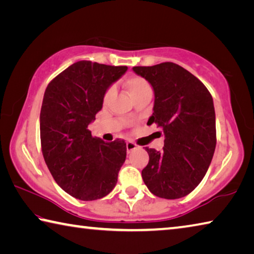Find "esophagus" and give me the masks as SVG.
<instances>
[{
    "label": "esophagus",
    "instance_id": "esophagus-1",
    "mask_svg": "<svg viewBox=\"0 0 254 254\" xmlns=\"http://www.w3.org/2000/svg\"><path fill=\"white\" fill-rule=\"evenodd\" d=\"M136 148H137V145H136L135 143L131 142V141H127V152H131V151H133V150H135Z\"/></svg>",
    "mask_w": 254,
    "mask_h": 254
}]
</instances>
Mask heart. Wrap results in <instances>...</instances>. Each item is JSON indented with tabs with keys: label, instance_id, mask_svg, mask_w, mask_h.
I'll return each instance as SVG.
<instances>
[{
	"label": "heart",
	"instance_id": "b5f03b06",
	"mask_svg": "<svg viewBox=\"0 0 254 254\" xmlns=\"http://www.w3.org/2000/svg\"><path fill=\"white\" fill-rule=\"evenodd\" d=\"M127 87L128 89V93H130V95L132 97H134L135 95H137V94L142 93L144 91H148V89H151V87H150V85L147 80L141 78V77H137V76L130 77V78L127 80ZM114 92H115L114 86H112V87L107 89V92L105 93V100H109V98H111L112 95L114 94Z\"/></svg>",
	"mask_w": 254,
	"mask_h": 254
}]
</instances>
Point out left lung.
Segmentation results:
<instances>
[{
    "instance_id": "left-lung-1",
    "label": "left lung",
    "mask_w": 254,
    "mask_h": 254,
    "mask_svg": "<svg viewBox=\"0 0 254 254\" xmlns=\"http://www.w3.org/2000/svg\"><path fill=\"white\" fill-rule=\"evenodd\" d=\"M154 92L153 113L148 123L162 127L161 151L145 148L149 163L142 170L153 195L177 199L197 187L213 159L216 127L213 97L205 85L174 63L133 67Z\"/></svg>"
}]
</instances>
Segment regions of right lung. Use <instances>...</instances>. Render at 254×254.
<instances>
[{"label":"right lung","instance_id":"obj_1","mask_svg":"<svg viewBox=\"0 0 254 254\" xmlns=\"http://www.w3.org/2000/svg\"><path fill=\"white\" fill-rule=\"evenodd\" d=\"M127 70V66L80 60L46 88L40 112L42 154L55 182L77 199H100L118 183L126 142H105L87 127L102 110L107 89Z\"/></svg>","mask_w":254,"mask_h":254}]
</instances>
